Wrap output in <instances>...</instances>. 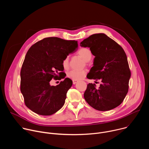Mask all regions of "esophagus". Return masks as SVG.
Returning a JSON list of instances; mask_svg holds the SVG:
<instances>
[{"label": "esophagus", "mask_w": 149, "mask_h": 149, "mask_svg": "<svg viewBox=\"0 0 149 149\" xmlns=\"http://www.w3.org/2000/svg\"><path fill=\"white\" fill-rule=\"evenodd\" d=\"M77 81H74V80H73V84H77Z\"/></svg>", "instance_id": "1"}]
</instances>
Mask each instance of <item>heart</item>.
Here are the masks:
<instances>
[{
    "label": "heart",
    "mask_w": 149,
    "mask_h": 149,
    "mask_svg": "<svg viewBox=\"0 0 149 149\" xmlns=\"http://www.w3.org/2000/svg\"><path fill=\"white\" fill-rule=\"evenodd\" d=\"M78 55L84 59L85 62H88L92 58V53L91 51L87 48H82L78 52ZM62 66L65 69H67L69 67V58L67 56L62 61ZM86 75V72L84 70L77 71L71 70L67 73V77L74 81H79L84 78Z\"/></svg>",
    "instance_id": "heart-1"
}]
</instances>
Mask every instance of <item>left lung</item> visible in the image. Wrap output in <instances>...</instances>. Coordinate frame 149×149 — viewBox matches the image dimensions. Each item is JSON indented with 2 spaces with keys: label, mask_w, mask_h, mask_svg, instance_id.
I'll use <instances>...</instances> for the list:
<instances>
[{
  "label": "left lung",
  "mask_w": 149,
  "mask_h": 149,
  "mask_svg": "<svg viewBox=\"0 0 149 149\" xmlns=\"http://www.w3.org/2000/svg\"><path fill=\"white\" fill-rule=\"evenodd\" d=\"M80 46L89 48L95 56L93 67L87 77L102 82L98 88L94 84H88L84 94L85 100L99 111L118 107L128 93L131 76L124 51L114 40L102 33L84 39Z\"/></svg>",
  "instance_id": "8db88e82"
}]
</instances>
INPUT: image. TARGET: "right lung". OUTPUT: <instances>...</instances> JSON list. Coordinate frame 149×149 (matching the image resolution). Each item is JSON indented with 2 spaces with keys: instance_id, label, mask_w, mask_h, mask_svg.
<instances>
[{
  "instance_id": "add662e5",
  "label": "right lung",
  "mask_w": 149,
  "mask_h": 149,
  "mask_svg": "<svg viewBox=\"0 0 149 149\" xmlns=\"http://www.w3.org/2000/svg\"><path fill=\"white\" fill-rule=\"evenodd\" d=\"M77 48V40L57 37L44 38L29 48L20 71V91L28 109L51 116L62 107L72 81L65 78L56 86L49 82L62 75V61Z\"/></svg>"
}]
</instances>
